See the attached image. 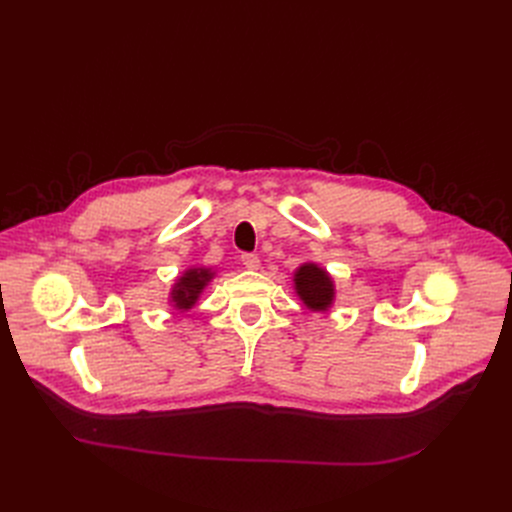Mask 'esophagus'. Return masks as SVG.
<instances>
[{
  "instance_id": "esophagus-1",
  "label": "esophagus",
  "mask_w": 512,
  "mask_h": 512,
  "mask_svg": "<svg viewBox=\"0 0 512 512\" xmlns=\"http://www.w3.org/2000/svg\"><path fill=\"white\" fill-rule=\"evenodd\" d=\"M240 259H242V265L247 267V270H259V257L255 255V253H242L240 255Z\"/></svg>"
}]
</instances>
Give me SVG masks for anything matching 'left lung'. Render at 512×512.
Listing matches in <instances>:
<instances>
[{
  "label": "left lung",
  "mask_w": 512,
  "mask_h": 512,
  "mask_svg": "<svg viewBox=\"0 0 512 512\" xmlns=\"http://www.w3.org/2000/svg\"><path fill=\"white\" fill-rule=\"evenodd\" d=\"M294 284H297L299 297L305 301V305L313 311L328 309L334 297V286L330 276L319 270L315 263L301 265V270L294 274Z\"/></svg>",
  "instance_id": "left-lung-1"
}]
</instances>
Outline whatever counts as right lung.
Returning a JSON list of instances; mask_svg holds the SVG:
<instances>
[{
    "mask_svg": "<svg viewBox=\"0 0 512 512\" xmlns=\"http://www.w3.org/2000/svg\"><path fill=\"white\" fill-rule=\"evenodd\" d=\"M211 272L209 270H188L180 282L174 286L172 301L178 309H191L199 297L203 286L209 282Z\"/></svg>",
    "mask_w": 512,
    "mask_h": 512,
    "instance_id": "1",
    "label": "right lung"
}]
</instances>
